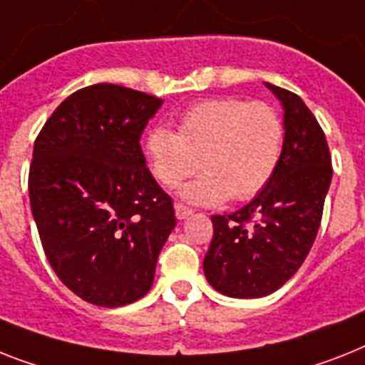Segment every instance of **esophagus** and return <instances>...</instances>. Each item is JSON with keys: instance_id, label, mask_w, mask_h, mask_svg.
Wrapping results in <instances>:
<instances>
[{"instance_id": "34e87169", "label": "esophagus", "mask_w": 365, "mask_h": 365, "mask_svg": "<svg viewBox=\"0 0 365 365\" xmlns=\"http://www.w3.org/2000/svg\"><path fill=\"white\" fill-rule=\"evenodd\" d=\"M192 212H194V210L190 209V207H186V205L175 203V216H177V218H179V220L188 218V216L192 215Z\"/></svg>"}]
</instances>
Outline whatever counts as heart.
I'll return each instance as SVG.
<instances>
[{
  "instance_id": "heart-1",
  "label": "heart",
  "mask_w": 365,
  "mask_h": 365,
  "mask_svg": "<svg viewBox=\"0 0 365 365\" xmlns=\"http://www.w3.org/2000/svg\"><path fill=\"white\" fill-rule=\"evenodd\" d=\"M145 147L153 175L168 188L195 175L201 160L205 175L182 188L188 201H248L276 173L284 121L267 102L212 98L190 106L179 117L177 132L153 128Z\"/></svg>"
}]
</instances>
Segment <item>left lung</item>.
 <instances>
[{
	"label": "left lung",
	"mask_w": 365,
	"mask_h": 365,
	"mask_svg": "<svg viewBox=\"0 0 365 365\" xmlns=\"http://www.w3.org/2000/svg\"><path fill=\"white\" fill-rule=\"evenodd\" d=\"M284 104L285 138L270 182L233 215L210 216L215 235L205 276L222 294L257 298L274 293L308 257L332 180L327 135L302 98L267 83Z\"/></svg>",
	"instance_id": "obj_1"
}]
</instances>
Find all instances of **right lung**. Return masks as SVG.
<instances>
[{
	"instance_id": "1",
	"label": "right lung",
	"mask_w": 365,
	"mask_h": 365,
	"mask_svg": "<svg viewBox=\"0 0 365 365\" xmlns=\"http://www.w3.org/2000/svg\"><path fill=\"white\" fill-rule=\"evenodd\" d=\"M162 102L115 83L83 87L53 110L33 145L27 185L44 254L57 278L95 306L147 294L175 227L173 200L140 145Z\"/></svg>"
}]
</instances>
